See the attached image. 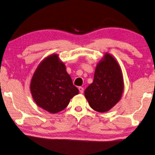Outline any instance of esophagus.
Masks as SVG:
<instances>
[{
	"mask_svg": "<svg viewBox=\"0 0 155 155\" xmlns=\"http://www.w3.org/2000/svg\"><path fill=\"white\" fill-rule=\"evenodd\" d=\"M78 90H79L81 94H83V91H84V89H83V87H78Z\"/></svg>",
	"mask_w": 155,
	"mask_h": 155,
	"instance_id": "34e87169",
	"label": "esophagus"
}]
</instances>
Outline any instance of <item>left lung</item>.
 Instances as JSON below:
<instances>
[{
	"label": "left lung",
	"mask_w": 155,
	"mask_h": 155,
	"mask_svg": "<svg viewBox=\"0 0 155 155\" xmlns=\"http://www.w3.org/2000/svg\"><path fill=\"white\" fill-rule=\"evenodd\" d=\"M124 89L121 67L113 56L105 53L95 69L94 81L85 90V97L93 110L108 111L122 97Z\"/></svg>",
	"instance_id": "left-lung-1"
}]
</instances>
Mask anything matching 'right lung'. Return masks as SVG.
Here are the masks:
<instances>
[{"instance_id":"obj_1","label":"right lung","mask_w":155,"mask_h":155,"mask_svg":"<svg viewBox=\"0 0 155 155\" xmlns=\"http://www.w3.org/2000/svg\"><path fill=\"white\" fill-rule=\"evenodd\" d=\"M32 98L38 107L51 114L62 111L78 94L64 63L52 54L41 61L30 83Z\"/></svg>"}]
</instances>
